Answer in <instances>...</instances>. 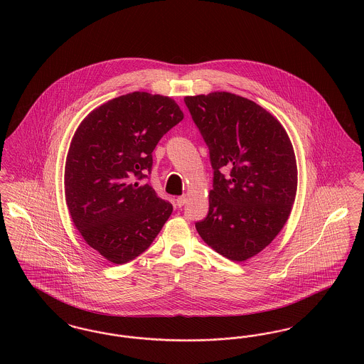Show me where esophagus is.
I'll use <instances>...</instances> for the list:
<instances>
[{
    "label": "esophagus",
    "mask_w": 364,
    "mask_h": 364,
    "mask_svg": "<svg viewBox=\"0 0 364 364\" xmlns=\"http://www.w3.org/2000/svg\"><path fill=\"white\" fill-rule=\"evenodd\" d=\"M186 203H187V196H186V195H181V196H178V198L176 199V205H177L178 208H183Z\"/></svg>",
    "instance_id": "34e87169"
}]
</instances>
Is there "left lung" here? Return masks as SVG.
<instances>
[{
	"label": "left lung",
	"instance_id": "1",
	"mask_svg": "<svg viewBox=\"0 0 364 364\" xmlns=\"http://www.w3.org/2000/svg\"><path fill=\"white\" fill-rule=\"evenodd\" d=\"M184 102L214 171L208 217L196 230L228 259H250L274 240L291 214L297 190L292 143L274 116L247 98L217 91Z\"/></svg>",
	"mask_w": 364,
	"mask_h": 364
}]
</instances>
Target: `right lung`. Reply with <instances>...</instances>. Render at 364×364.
<instances>
[{
	"instance_id": "obj_1",
	"label": "right lung",
	"mask_w": 364,
	"mask_h": 364,
	"mask_svg": "<svg viewBox=\"0 0 364 364\" xmlns=\"http://www.w3.org/2000/svg\"><path fill=\"white\" fill-rule=\"evenodd\" d=\"M184 119L172 98L135 91L94 109L65 162V200L87 244L116 264L144 252L173 206L150 184L156 143Z\"/></svg>"
}]
</instances>
